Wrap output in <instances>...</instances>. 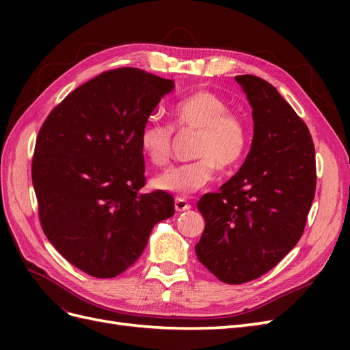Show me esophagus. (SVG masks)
I'll list each match as a JSON object with an SVG mask.
<instances>
[{
  "label": "esophagus",
  "mask_w": 350,
  "mask_h": 350,
  "mask_svg": "<svg viewBox=\"0 0 350 350\" xmlns=\"http://www.w3.org/2000/svg\"><path fill=\"white\" fill-rule=\"evenodd\" d=\"M189 208H191V204H189L185 198L178 197L175 200V210L176 211H185V210H189Z\"/></svg>",
  "instance_id": "obj_1"
}]
</instances>
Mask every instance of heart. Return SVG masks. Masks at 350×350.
Masks as SVG:
<instances>
[{
    "label": "heart",
    "instance_id": "heart-1",
    "mask_svg": "<svg viewBox=\"0 0 350 350\" xmlns=\"http://www.w3.org/2000/svg\"><path fill=\"white\" fill-rule=\"evenodd\" d=\"M171 115L179 131L193 130L196 161L167 169L154 178V187L165 193L189 196L204 188L216 171L230 172L245 157L250 131L245 120L232 112L228 100L210 90H197L178 100ZM174 143V126L150 118L139 133L140 150L156 166L169 162Z\"/></svg>",
    "mask_w": 350,
    "mask_h": 350
}]
</instances>
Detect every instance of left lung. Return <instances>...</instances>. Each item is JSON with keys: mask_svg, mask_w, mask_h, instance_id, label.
I'll return each instance as SVG.
<instances>
[{"mask_svg": "<svg viewBox=\"0 0 350 350\" xmlns=\"http://www.w3.org/2000/svg\"><path fill=\"white\" fill-rule=\"evenodd\" d=\"M235 80L252 108L251 150L219 193L198 200L206 228L196 245L198 261L229 284L258 279L298 243L317 183L306 124L269 81Z\"/></svg>", "mask_w": 350, "mask_h": 350, "instance_id": "8db88e82", "label": "left lung"}]
</instances>
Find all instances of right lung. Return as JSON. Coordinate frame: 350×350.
<instances>
[{
	"instance_id": "right-lung-1",
	"label": "right lung",
	"mask_w": 350,
	"mask_h": 350,
	"mask_svg": "<svg viewBox=\"0 0 350 350\" xmlns=\"http://www.w3.org/2000/svg\"><path fill=\"white\" fill-rule=\"evenodd\" d=\"M174 80L122 67L81 84L40 126L31 181L49 242L81 271L109 279L139 260L174 216L171 194H142L139 133Z\"/></svg>"
}]
</instances>
